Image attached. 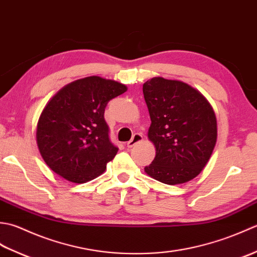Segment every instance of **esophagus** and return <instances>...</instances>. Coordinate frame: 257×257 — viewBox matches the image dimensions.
I'll return each instance as SVG.
<instances>
[{
  "label": "esophagus",
  "mask_w": 257,
  "mask_h": 257,
  "mask_svg": "<svg viewBox=\"0 0 257 257\" xmlns=\"http://www.w3.org/2000/svg\"><path fill=\"white\" fill-rule=\"evenodd\" d=\"M143 140H144V136L139 134V133H136L133 136V138L127 143V147H128V148H133L134 146H136L138 143H140V141H143Z\"/></svg>",
  "instance_id": "1"
}]
</instances>
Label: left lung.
Here are the masks:
<instances>
[{"label": "left lung", "instance_id": "left-lung-1", "mask_svg": "<svg viewBox=\"0 0 257 257\" xmlns=\"http://www.w3.org/2000/svg\"><path fill=\"white\" fill-rule=\"evenodd\" d=\"M156 157L147 174L166 184L194 179L209 161L217 137L216 117L199 90L180 80L155 77L143 87Z\"/></svg>", "mask_w": 257, "mask_h": 257}]
</instances>
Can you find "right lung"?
<instances>
[{"label":"right lung","instance_id":"1","mask_svg":"<svg viewBox=\"0 0 257 257\" xmlns=\"http://www.w3.org/2000/svg\"><path fill=\"white\" fill-rule=\"evenodd\" d=\"M127 87L90 76L66 85L38 119L36 140L46 165L64 179L85 183L106 170L118 152L103 117L109 100Z\"/></svg>","mask_w":257,"mask_h":257}]
</instances>
